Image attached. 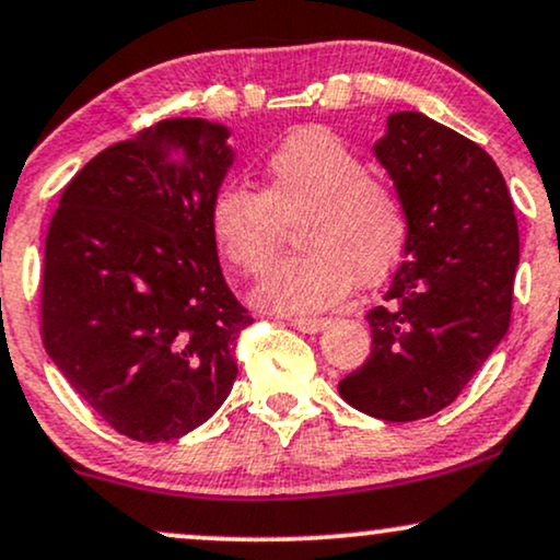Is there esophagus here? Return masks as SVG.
<instances>
[{
    "instance_id": "1",
    "label": "esophagus",
    "mask_w": 560,
    "mask_h": 560,
    "mask_svg": "<svg viewBox=\"0 0 560 560\" xmlns=\"http://www.w3.org/2000/svg\"><path fill=\"white\" fill-rule=\"evenodd\" d=\"M289 323L302 334H318L328 326V318H292Z\"/></svg>"
}]
</instances>
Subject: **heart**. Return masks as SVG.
<instances>
[{
  "mask_svg": "<svg viewBox=\"0 0 560 560\" xmlns=\"http://www.w3.org/2000/svg\"><path fill=\"white\" fill-rule=\"evenodd\" d=\"M211 234L219 253L255 279L279 255L284 224H298L305 253L273 268L255 289V305L305 315L331 307L354 281L381 284L409 242L399 192L370 177V166L339 135L302 127L266 159V187L224 185L213 195Z\"/></svg>",
  "mask_w": 560,
  "mask_h": 560,
  "instance_id": "obj_1",
  "label": "heart"
}]
</instances>
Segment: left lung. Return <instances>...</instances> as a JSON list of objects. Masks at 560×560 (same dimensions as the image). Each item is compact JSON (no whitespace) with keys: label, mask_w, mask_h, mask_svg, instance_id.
Wrapping results in <instances>:
<instances>
[{"label":"left lung","mask_w":560,"mask_h":560,"mask_svg":"<svg viewBox=\"0 0 560 560\" xmlns=\"http://www.w3.org/2000/svg\"><path fill=\"white\" fill-rule=\"evenodd\" d=\"M373 153L407 206V260L368 313L373 349L339 394L412 422L448 407L506 336L518 229L495 161L425 114H390Z\"/></svg>","instance_id":"8db88e82"}]
</instances>
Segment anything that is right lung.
Returning <instances> with one entry per match:
<instances>
[{
    "label": "right lung",
    "mask_w": 560,
    "mask_h": 560,
    "mask_svg": "<svg viewBox=\"0 0 560 560\" xmlns=\"http://www.w3.org/2000/svg\"><path fill=\"white\" fill-rule=\"evenodd\" d=\"M226 138L208 119H164L109 145L70 179L46 234V354L132 441L187 435L237 378L234 347L253 318L208 221L234 161Z\"/></svg>",
    "instance_id": "add662e5"
}]
</instances>
